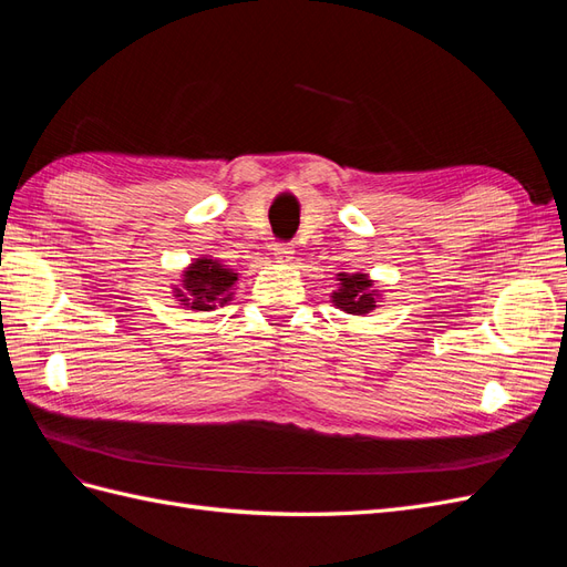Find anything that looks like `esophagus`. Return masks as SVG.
<instances>
[{
  "label": "esophagus",
  "instance_id": "obj_1",
  "mask_svg": "<svg viewBox=\"0 0 567 567\" xmlns=\"http://www.w3.org/2000/svg\"><path fill=\"white\" fill-rule=\"evenodd\" d=\"M274 260L290 262V260H293V248H290L288 244H277V246H274Z\"/></svg>",
  "mask_w": 567,
  "mask_h": 567
}]
</instances>
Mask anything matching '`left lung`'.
<instances>
[{
    "label": "left lung",
    "instance_id": "obj_1",
    "mask_svg": "<svg viewBox=\"0 0 567 567\" xmlns=\"http://www.w3.org/2000/svg\"><path fill=\"white\" fill-rule=\"evenodd\" d=\"M336 281H338V290L331 293V302L346 315L367 317L369 312L375 310V307H379L383 298L369 274L340 271L336 274Z\"/></svg>",
    "mask_w": 567,
    "mask_h": 567
}]
</instances>
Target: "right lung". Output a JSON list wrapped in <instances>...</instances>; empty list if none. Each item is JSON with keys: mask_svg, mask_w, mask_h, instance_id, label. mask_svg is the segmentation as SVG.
<instances>
[{"mask_svg": "<svg viewBox=\"0 0 567 567\" xmlns=\"http://www.w3.org/2000/svg\"><path fill=\"white\" fill-rule=\"evenodd\" d=\"M236 281L238 271L210 255H200L184 267L182 277L173 286V293L184 310L213 312L234 298Z\"/></svg>", "mask_w": 567, "mask_h": 567, "instance_id": "obj_1", "label": "right lung"}]
</instances>
